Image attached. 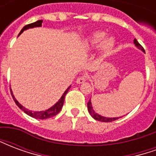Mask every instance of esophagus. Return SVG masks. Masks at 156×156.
Segmentation results:
<instances>
[{
    "mask_svg": "<svg viewBox=\"0 0 156 156\" xmlns=\"http://www.w3.org/2000/svg\"><path fill=\"white\" fill-rule=\"evenodd\" d=\"M86 80H87V76H86V75H82V76H80V77H78V78H77V81H76V83H78V84H80V83H84Z\"/></svg>",
    "mask_w": 156,
    "mask_h": 156,
    "instance_id": "esophagus-1",
    "label": "esophagus"
}]
</instances>
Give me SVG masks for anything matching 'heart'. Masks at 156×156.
I'll use <instances>...</instances> for the list:
<instances>
[{"mask_svg":"<svg viewBox=\"0 0 156 156\" xmlns=\"http://www.w3.org/2000/svg\"><path fill=\"white\" fill-rule=\"evenodd\" d=\"M106 34L104 32H95L90 35L88 39V45L90 48H94L101 45L102 51L108 52L114 48L115 40L112 37H106Z\"/></svg>","mask_w":156,"mask_h":156,"instance_id":"heart-1","label":"heart"}]
</instances>
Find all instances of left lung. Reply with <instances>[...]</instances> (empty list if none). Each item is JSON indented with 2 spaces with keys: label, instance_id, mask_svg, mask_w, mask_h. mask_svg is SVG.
Here are the masks:
<instances>
[{
  "label": "left lung",
  "instance_id": "obj_1",
  "mask_svg": "<svg viewBox=\"0 0 156 156\" xmlns=\"http://www.w3.org/2000/svg\"><path fill=\"white\" fill-rule=\"evenodd\" d=\"M134 43L135 44V46H136L138 48H140V49H141L142 51H144V48H143V47H142V46L138 42V41L136 40V39H134ZM88 113L90 114V115H91L92 117L94 118V119H96V120H98V121H101V122H112V121H115L119 119V118L103 117V116H101V115H98V114H97V113H95L94 110L93 109L91 101H90V100H89L88 103Z\"/></svg>",
  "mask_w": 156,
  "mask_h": 156
}]
</instances>
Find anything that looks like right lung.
I'll return each instance as SVG.
<instances>
[{
	"label": "right lung",
	"instance_id": "add662e5",
	"mask_svg": "<svg viewBox=\"0 0 156 156\" xmlns=\"http://www.w3.org/2000/svg\"><path fill=\"white\" fill-rule=\"evenodd\" d=\"M41 23H42V21L41 20H39L37 22H33V23H31V24H28V25H26L22 29V31L20 32L19 33V35L20 34H22L23 31H25L27 29L29 28H32V27H41ZM71 88V86L70 87H68L67 88V90L64 92V94H62V96L61 97V98L58 100V102L54 105L52 107H51L50 108H48L47 110H45V111H40V112H33L31 111V110H28V109H27L25 108L22 105H20L18 103V101L16 100L14 97V95L12 94V92L11 91V94H12V96L13 99H14V101H15L16 105L18 106L19 108L22 109V111H24L27 114V115H28L29 116H31L32 118H35V119H49V118L51 117H54L55 115H57L60 112V110L62 108V105H63V103H64V98H65V95L67 94V93H68V89Z\"/></svg>",
	"mask_w": 156,
	"mask_h": 156
}]
</instances>
